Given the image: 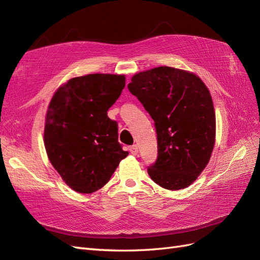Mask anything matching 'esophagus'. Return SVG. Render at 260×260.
<instances>
[{"instance_id":"esophagus-1","label":"esophagus","mask_w":260,"mask_h":260,"mask_svg":"<svg viewBox=\"0 0 260 260\" xmlns=\"http://www.w3.org/2000/svg\"><path fill=\"white\" fill-rule=\"evenodd\" d=\"M129 151H130V153H131L132 155H137V154L139 153V147H138V145L133 144V145H131V146L129 147Z\"/></svg>"}]
</instances>
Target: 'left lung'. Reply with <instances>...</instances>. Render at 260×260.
I'll return each instance as SVG.
<instances>
[{
  "label": "left lung",
  "instance_id": "obj_1",
  "mask_svg": "<svg viewBox=\"0 0 260 260\" xmlns=\"http://www.w3.org/2000/svg\"><path fill=\"white\" fill-rule=\"evenodd\" d=\"M155 122L156 161L147 172L167 190L192 184L215 145L216 116L210 93L198 76L160 66L139 73L128 84Z\"/></svg>",
  "mask_w": 260,
  "mask_h": 260
}]
</instances>
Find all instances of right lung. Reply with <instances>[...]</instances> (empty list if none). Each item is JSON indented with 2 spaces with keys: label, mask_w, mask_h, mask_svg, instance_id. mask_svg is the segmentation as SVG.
<instances>
[{
  "label": "right lung",
  "mask_w": 260,
  "mask_h": 260,
  "mask_svg": "<svg viewBox=\"0 0 260 260\" xmlns=\"http://www.w3.org/2000/svg\"><path fill=\"white\" fill-rule=\"evenodd\" d=\"M123 75L91 74L69 79L53 95L44 128L49 159L74 191L103 187L128 156L118 142V124L107 111L125 85Z\"/></svg>",
  "instance_id": "add662e5"
}]
</instances>
